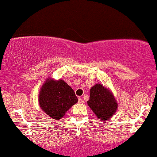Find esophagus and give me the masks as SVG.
<instances>
[{
  "instance_id": "esophagus-1",
  "label": "esophagus",
  "mask_w": 157,
  "mask_h": 157,
  "mask_svg": "<svg viewBox=\"0 0 157 157\" xmlns=\"http://www.w3.org/2000/svg\"><path fill=\"white\" fill-rule=\"evenodd\" d=\"M78 102H79V103H81V104H83V103H84V100L82 99L81 97H79V99H78Z\"/></svg>"
}]
</instances>
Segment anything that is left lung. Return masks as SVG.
Segmentation results:
<instances>
[{
  "label": "left lung",
  "instance_id": "8db88e82",
  "mask_svg": "<svg viewBox=\"0 0 157 157\" xmlns=\"http://www.w3.org/2000/svg\"><path fill=\"white\" fill-rule=\"evenodd\" d=\"M87 103L101 121L111 118L118 108V103L110 90L99 83L90 88V99Z\"/></svg>",
  "mask_w": 157,
  "mask_h": 157
}]
</instances>
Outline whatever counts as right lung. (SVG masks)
I'll list each match as a JSON object with an SVG mask.
<instances>
[{"label":"right lung","instance_id":"right-lung-1","mask_svg":"<svg viewBox=\"0 0 157 157\" xmlns=\"http://www.w3.org/2000/svg\"><path fill=\"white\" fill-rule=\"evenodd\" d=\"M77 101L74 90L63 80L48 79L41 86L39 95L41 109L56 120L61 119Z\"/></svg>","mask_w":157,"mask_h":157}]
</instances>
